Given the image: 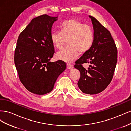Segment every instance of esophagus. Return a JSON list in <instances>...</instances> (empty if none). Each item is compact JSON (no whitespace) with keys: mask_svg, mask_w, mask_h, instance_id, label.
Masks as SVG:
<instances>
[{"mask_svg":"<svg viewBox=\"0 0 131 131\" xmlns=\"http://www.w3.org/2000/svg\"><path fill=\"white\" fill-rule=\"evenodd\" d=\"M73 68V66L71 65L70 64H67V68L68 69H71Z\"/></svg>","mask_w":131,"mask_h":131,"instance_id":"obj_1","label":"esophagus"}]
</instances>
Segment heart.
Returning <instances> with one entry per match:
<instances>
[{
    "instance_id": "heart-1",
    "label": "heart",
    "mask_w": 131,
    "mask_h": 131,
    "mask_svg": "<svg viewBox=\"0 0 131 131\" xmlns=\"http://www.w3.org/2000/svg\"><path fill=\"white\" fill-rule=\"evenodd\" d=\"M61 32L51 35V42L57 49H61L66 41L68 46L56 53V58L67 63H72L78 56L79 52L84 54L91 48L94 41L93 31L91 27L75 19L63 22Z\"/></svg>"
}]
</instances>
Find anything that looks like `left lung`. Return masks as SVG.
Wrapping results in <instances>:
<instances>
[{"mask_svg":"<svg viewBox=\"0 0 131 131\" xmlns=\"http://www.w3.org/2000/svg\"><path fill=\"white\" fill-rule=\"evenodd\" d=\"M94 30L91 48L75 62L80 72L78 86L83 93L95 94L102 92L110 83L117 61V50L110 31L94 17L89 16ZM90 64L88 69L82 66Z\"/></svg>","mask_w":131,"mask_h":131,"instance_id":"1","label":"left lung"}]
</instances>
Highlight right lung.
<instances>
[{
  "label": "right lung",
  "instance_id": "right-lung-1",
  "mask_svg": "<svg viewBox=\"0 0 131 131\" xmlns=\"http://www.w3.org/2000/svg\"><path fill=\"white\" fill-rule=\"evenodd\" d=\"M58 17L42 15L34 18L19 34L14 62L23 85L29 92H50L57 78L66 69L64 62H50L54 53L51 29Z\"/></svg>",
  "mask_w": 131,
  "mask_h": 131
}]
</instances>
